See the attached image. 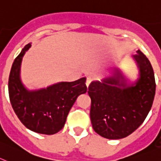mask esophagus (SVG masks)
I'll return each mask as SVG.
<instances>
[{"instance_id":"esophagus-1","label":"esophagus","mask_w":161,"mask_h":161,"mask_svg":"<svg viewBox=\"0 0 161 161\" xmlns=\"http://www.w3.org/2000/svg\"><path fill=\"white\" fill-rule=\"evenodd\" d=\"M92 79L91 78V77H87V78H86V86H87V87L89 86V85H90V83L92 82Z\"/></svg>"}]
</instances>
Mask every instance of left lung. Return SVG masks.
<instances>
[{"instance_id": "left-lung-1", "label": "left lung", "mask_w": 161, "mask_h": 161, "mask_svg": "<svg viewBox=\"0 0 161 161\" xmlns=\"http://www.w3.org/2000/svg\"><path fill=\"white\" fill-rule=\"evenodd\" d=\"M139 69V78L127 84L119 69L102 82L88 87L92 100L90 117L94 130L108 139H120L132 134L144 121L156 94L154 71L140 50L133 56Z\"/></svg>"}]
</instances>
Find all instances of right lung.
Returning <instances> with one entry per match:
<instances>
[{
  "instance_id": "1",
  "label": "right lung",
  "mask_w": 161,
  "mask_h": 161,
  "mask_svg": "<svg viewBox=\"0 0 161 161\" xmlns=\"http://www.w3.org/2000/svg\"><path fill=\"white\" fill-rule=\"evenodd\" d=\"M31 46V44L25 46L11 67L9 100L19 119L27 129L39 134L54 135L64 127L67 115L78 96L86 92V78L28 91L21 81L20 67L22 57Z\"/></svg>"
}]
</instances>
